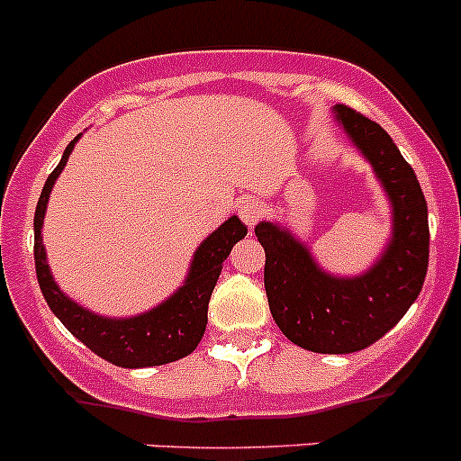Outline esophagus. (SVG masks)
<instances>
[{
  "instance_id": "34e87169",
  "label": "esophagus",
  "mask_w": 461,
  "mask_h": 461,
  "mask_svg": "<svg viewBox=\"0 0 461 461\" xmlns=\"http://www.w3.org/2000/svg\"><path fill=\"white\" fill-rule=\"evenodd\" d=\"M239 213H240V218H243L245 225H248L249 230H252V227L257 225L258 221H261V216H263V204L258 203V200L248 198V200H243V203H240Z\"/></svg>"
}]
</instances>
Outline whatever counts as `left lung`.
<instances>
[{
	"label": "left lung",
	"instance_id": "1",
	"mask_svg": "<svg viewBox=\"0 0 461 461\" xmlns=\"http://www.w3.org/2000/svg\"><path fill=\"white\" fill-rule=\"evenodd\" d=\"M333 117L372 164L392 204V239L367 272L338 276L321 270L311 249L276 222L254 227L266 249V294L281 333L315 354L367 349L399 324L421 293L428 272V204L412 167L392 137L347 105Z\"/></svg>",
	"mask_w": 461,
	"mask_h": 461
}]
</instances>
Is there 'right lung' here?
Returning a JSON list of instances; mask_svg holds the SVG:
<instances>
[{"label":"right lung","mask_w":461,"mask_h":461,"mask_svg":"<svg viewBox=\"0 0 461 461\" xmlns=\"http://www.w3.org/2000/svg\"><path fill=\"white\" fill-rule=\"evenodd\" d=\"M78 140L80 135L74 141H69V146L62 153L60 164L53 168V173L44 182L38 207H35L33 254L40 290H42L53 315L67 326V330L107 363L126 369H140L185 358L203 339L204 329H207L209 297H212L213 285L221 276L222 261L230 257L231 248L243 236H248V227L236 216L222 222L195 249L185 285H180L167 302L158 303L141 315L103 317L78 306L53 281L42 243V222L44 213H47L49 194H51L58 176L65 168Z\"/></svg>","instance_id":"right-lung-1"}]
</instances>
